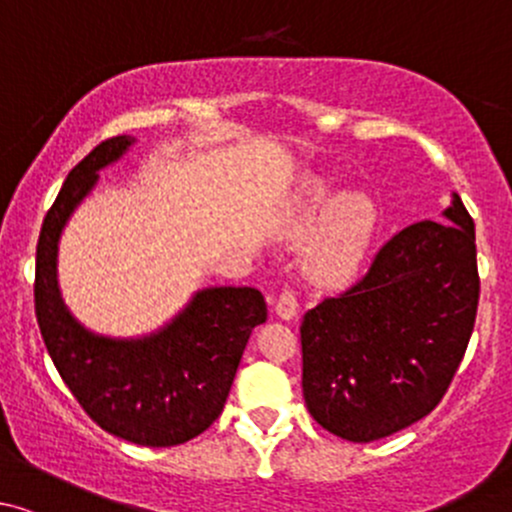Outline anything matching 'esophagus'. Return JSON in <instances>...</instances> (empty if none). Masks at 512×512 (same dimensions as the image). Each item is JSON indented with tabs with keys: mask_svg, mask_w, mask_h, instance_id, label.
Masks as SVG:
<instances>
[{
	"mask_svg": "<svg viewBox=\"0 0 512 512\" xmlns=\"http://www.w3.org/2000/svg\"><path fill=\"white\" fill-rule=\"evenodd\" d=\"M276 315L283 320H293L298 315V298H295L293 291H283L276 300Z\"/></svg>",
	"mask_w": 512,
	"mask_h": 512,
	"instance_id": "obj_1",
	"label": "esophagus"
}]
</instances>
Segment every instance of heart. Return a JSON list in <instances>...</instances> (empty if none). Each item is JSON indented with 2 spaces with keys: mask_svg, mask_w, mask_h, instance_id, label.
<instances>
[{
  "mask_svg": "<svg viewBox=\"0 0 512 512\" xmlns=\"http://www.w3.org/2000/svg\"><path fill=\"white\" fill-rule=\"evenodd\" d=\"M325 184H310L291 219V234L303 236L326 207L303 246V271L313 283L340 288L360 273L377 231V207L367 194L342 192L330 199Z\"/></svg>",
  "mask_w": 512,
  "mask_h": 512,
  "instance_id": "b5f03b06",
  "label": "heart"
}]
</instances>
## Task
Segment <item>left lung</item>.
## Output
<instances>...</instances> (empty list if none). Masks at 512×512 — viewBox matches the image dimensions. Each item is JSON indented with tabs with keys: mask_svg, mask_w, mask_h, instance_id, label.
Instances as JSON below:
<instances>
[{
	"mask_svg": "<svg viewBox=\"0 0 512 512\" xmlns=\"http://www.w3.org/2000/svg\"><path fill=\"white\" fill-rule=\"evenodd\" d=\"M444 214L397 231L360 281L300 320L305 407L340 439L370 444L424 419L466 355L481 295L476 229L456 194Z\"/></svg>",
	"mask_w": 512,
	"mask_h": 512,
	"instance_id": "8db88e82",
	"label": "left lung"
}]
</instances>
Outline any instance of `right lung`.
<instances>
[{
	"mask_svg": "<svg viewBox=\"0 0 512 512\" xmlns=\"http://www.w3.org/2000/svg\"><path fill=\"white\" fill-rule=\"evenodd\" d=\"M130 142L118 135L93 147L46 212L36 244V323L61 379L100 429L140 446H177L217 421L251 330L268 310L256 288H209L162 333L138 342L96 337L71 318L56 288L59 234L100 167Z\"/></svg>",
	"mask_w": 512,
	"mask_h": 512,
	"instance_id": "1",
	"label": "right lung"
}]
</instances>
